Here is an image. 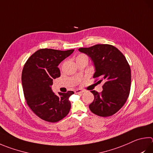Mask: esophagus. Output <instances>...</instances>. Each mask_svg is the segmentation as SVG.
<instances>
[{
	"label": "esophagus",
	"mask_w": 153,
	"mask_h": 153,
	"mask_svg": "<svg viewBox=\"0 0 153 153\" xmlns=\"http://www.w3.org/2000/svg\"><path fill=\"white\" fill-rule=\"evenodd\" d=\"M74 91H75V94H82L84 91L82 90H80V89H77V90H76Z\"/></svg>",
	"instance_id": "34e87169"
}]
</instances>
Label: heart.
Wrapping results in <instances>:
<instances>
[{
    "instance_id": "1",
    "label": "heart",
    "mask_w": 153,
    "mask_h": 153,
    "mask_svg": "<svg viewBox=\"0 0 153 153\" xmlns=\"http://www.w3.org/2000/svg\"><path fill=\"white\" fill-rule=\"evenodd\" d=\"M88 59V57L85 54H79L76 57V60H78V59Z\"/></svg>"
}]
</instances>
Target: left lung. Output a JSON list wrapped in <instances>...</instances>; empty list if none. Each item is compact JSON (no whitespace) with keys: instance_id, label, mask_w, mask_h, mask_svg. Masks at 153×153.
I'll return each instance as SVG.
<instances>
[{"instance_id":"8db88e82","label":"left lung","mask_w":153,"mask_h":153,"mask_svg":"<svg viewBox=\"0 0 153 153\" xmlns=\"http://www.w3.org/2000/svg\"><path fill=\"white\" fill-rule=\"evenodd\" d=\"M79 51L93 61L96 68L94 82H104L102 92L91 91L94 100L89 108L97 116H112L126 103L130 94L131 71L126 57L114 46L108 44L79 48Z\"/></svg>"}]
</instances>
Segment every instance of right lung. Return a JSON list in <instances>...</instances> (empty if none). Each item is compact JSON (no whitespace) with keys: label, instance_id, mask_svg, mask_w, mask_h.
I'll use <instances>...</instances> for the list:
<instances>
[{"label":"right lung","instance_id":"add662e5","mask_svg":"<svg viewBox=\"0 0 153 153\" xmlns=\"http://www.w3.org/2000/svg\"><path fill=\"white\" fill-rule=\"evenodd\" d=\"M74 51L41 49L29 57L23 67L21 79L27 104L39 118L46 122H59L70 110L68 98L74 91L59 92L57 96L51 86L53 80L60 76L58 65Z\"/></svg>","mask_w":153,"mask_h":153}]
</instances>
